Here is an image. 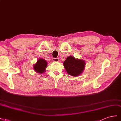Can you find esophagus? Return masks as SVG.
<instances>
[{
	"label": "esophagus",
	"mask_w": 121,
	"mask_h": 121,
	"mask_svg": "<svg viewBox=\"0 0 121 121\" xmlns=\"http://www.w3.org/2000/svg\"><path fill=\"white\" fill-rule=\"evenodd\" d=\"M59 61V58H53V61L54 62H58Z\"/></svg>",
	"instance_id": "obj_1"
}]
</instances>
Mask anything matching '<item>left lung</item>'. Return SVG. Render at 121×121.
I'll list each match as a JSON object with an SVG mask.
<instances>
[{"label":"left lung","instance_id":"obj_1","mask_svg":"<svg viewBox=\"0 0 121 121\" xmlns=\"http://www.w3.org/2000/svg\"><path fill=\"white\" fill-rule=\"evenodd\" d=\"M85 61L81 59H75L73 56H68L64 61L63 66L67 73L72 77L80 75L85 68Z\"/></svg>","mask_w":121,"mask_h":121}]
</instances>
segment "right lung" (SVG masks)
Returning <instances> with one entry per match:
<instances>
[{
    "label": "right lung",
    "mask_w": 121,
    "mask_h": 121,
    "mask_svg": "<svg viewBox=\"0 0 121 121\" xmlns=\"http://www.w3.org/2000/svg\"><path fill=\"white\" fill-rule=\"evenodd\" d=\"M48 65L47 62L43 58H39L37 60V62L33 64V68L36 72L43 74L45 72Z\"/></svg>",
    "instance_id": "right-lung-1"
}]
</instances>
